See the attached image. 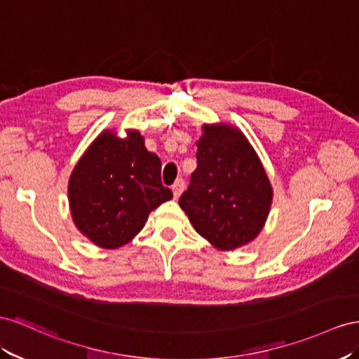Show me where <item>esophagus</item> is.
Listing matches in <instances>:
<instances>
[{"label": "esophagus", "instance_id": "1", "mask_svg": "<svg viewBox=\"0 0 359 359\" xmlns=\"http://www.w3.org/2000/svg\"><path fill=\"white\" fill-rule=\"evenodd\" d=\"M183 188H185V182H183V179H177L176 182H174V185H172L174 198H179L180 197Z\"/></svg>", "mask_w": 359, "mask_h": 359}]
</instances>
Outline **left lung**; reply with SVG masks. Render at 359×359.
<instances>
[{
    "instance_id": "8db88e82",
    "label": "left lung",
    "mask_w": 359,
    "mask_h": 359,
    "mask_svg": "<svg viewBox=\"0 0 359 359\" xmlns=\"http://www.w3.org/2000/svg\"><path fill=\"white\" fill-rule=\"evenodd\" d=\"M203 129L197 170L179 204L200 236L230 251L257 236L268 218L272 188L242 132L227 125Z\"/></svg>"
}]
</instances>
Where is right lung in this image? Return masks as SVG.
<instances>
[{
    "label": "right lung",
    "mask_w": 359,
    "mask_h": 359,
    "mask_svg": "<svg viewBox=\"0 0 359 359\" xmlns=\"http://www.w3.org/2000/svg\"><path fill=\"white\" fill-rule=\"evenodd\" d=\"M172 198L161 182V159L140 132L121 140L102 132L69 180L72 218L100 248L114 250L141 231L149 213Z\"/></svg>",
    "instance_id": "add662e5"
}]
</instances>
